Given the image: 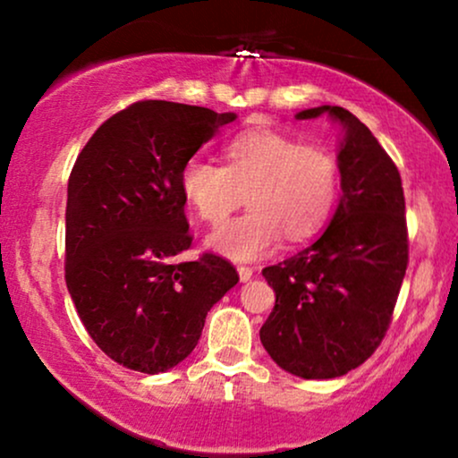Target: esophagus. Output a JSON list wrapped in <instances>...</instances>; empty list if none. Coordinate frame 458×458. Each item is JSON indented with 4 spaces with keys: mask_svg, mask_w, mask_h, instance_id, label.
Instances as JSON below:
<instances>
[{
    "mask_svg": "<svg viewBox=\"0 0 458 458\" xmlns=\"http://www.w3.org/2000/svg\"><path fill=\"white\" fill-rule=\"evenodd\" d=\"M239 277H241V282H247V280H251V276H254V269H251V267H245V265H241L239 269Z\"/></svg>",
    "mask_w": 458,
    "mask_h": 458,
    "instance_id": "obj_1",
    "label": "esophagus"
}]
</instances>
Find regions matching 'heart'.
Masks as SVG:
<instances>
[{
    "label": "heart",
    "instance_id": "heart-1",
    "mask_svg": "<svg viewBox=\"0 0 458 458\" xmlns=\"http://www.w3.org/2000/svg\"><path fill=\"white\" fill-rule=\"evenodd\" d=\"M225 165L191 157L181 191L207 224H219L243 204L250 211L215 228L207 243L233 260H256L288 241H306L327 224L340 198V163L329 148L301 144L273 129L236 135L224 148Z\"/></svg>",
    "mask_w": 458,
    "mask_h": 458
}]
</instances>
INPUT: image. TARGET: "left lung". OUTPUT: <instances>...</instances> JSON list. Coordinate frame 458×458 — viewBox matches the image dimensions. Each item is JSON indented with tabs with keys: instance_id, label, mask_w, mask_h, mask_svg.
I'll return each mask as SVG.
<instances>
[{
	"instance_id": "1",
	"label": "left lung",
	"mask_w": 458,
	"mask_h": 458,
	"mask_svg": "<svg viewBox=\"0 0 458 458\" xmlns=\"http://www.w3.org/2000/svg\"><path fill=\"white\" fill-rule=\"evenodd\" d=\"M323 114L344 131L338 208L312 245L262 269L276 306L260 327V343L277 366L301 379L343 377L375 353L409 262L398 167L349 109L320 105L295 118Z\"/></svg>"
}]
</instances>
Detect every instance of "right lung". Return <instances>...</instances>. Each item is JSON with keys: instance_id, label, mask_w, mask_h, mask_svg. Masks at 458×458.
Listing matches in <instances>:
<instances>
[{"instance_id": "add662e5", "label": "right lung", "mask_w": 458, "mask_h": 458, "mask_svg": "<svg viewBox=\"0 0 458 458\" xmlns=\"http://www.w3.org/2000/svg\"><path fill=\"white\" fill-rule=\"evenodd\" d=\"M234 114L140 101L105 120L79 152L66 202V286L105 355L165 372L196 349L208 310L239 282L228 260L191 247L182 165Z\"/></svg>"}]
</instances>
